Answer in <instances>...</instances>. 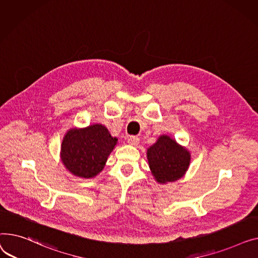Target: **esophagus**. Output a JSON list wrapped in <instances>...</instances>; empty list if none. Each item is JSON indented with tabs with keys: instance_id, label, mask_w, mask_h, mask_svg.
Here are the masks:
<instances>
[{
	"instance_id": "obj_1",
	"label": "esophagus",
	"mask_w": 258,
	"mask_h": 258,
	"mask_svg": "<svg viewBox=\"0 0 258 258\" xmlns=\"http://www.w3.org/2000/svg\"><path fill=\"white\" fill-rule=\"evenodd\" d=\"M128 144L131 146H138L140 144V139L138 136H130L128 139Z\"/></svg>"
}]
</instances>
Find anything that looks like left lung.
Returning <instances> with one entry per match:
<instances>
[{"instance_id": "8db88e82", "label": "left lung", "mask_w": 258, "mask_h": 258, "mask_svg": "<svg viewBox=\"0 0 258 258\" xmlns=\"http://www.w3.org/2000/svg\"><path fill=\"white\" fill-rule=\"evenodd\" d=\"M149 166L159 183L173 182L183 177L190 162L188 151L168 135H160L157 142L147 150Z\"/></svg>"}]
</instances>
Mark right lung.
Segmentation results:
<instances>
[{
    "instance_id": "add662e5",
    "label": "right lung",
    "mask_w": 258,
    "mask_h": 258,
    "mask_svg": "<svg viewBox=\"0 0 258 258\" xmlns=\"http://www.w3.org/2000/svg\"><path fill=\"white\" fill-rule=\"evenodd\" d=\"M117 143L101 124L83 129L72 128L61 144V160L68 171L81 178H93L105 166Z\"/></svg>"
}]
</instances>
